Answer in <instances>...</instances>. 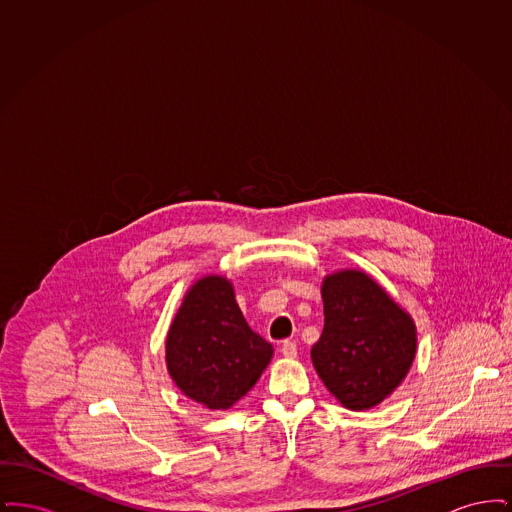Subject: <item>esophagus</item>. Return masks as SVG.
<instances>
[{
  "mask_svg": "<svg viewBox=\"0 0 512 512\" xmlns=\"http://www.w3.org/2000/svg\"><path fill=\"white\" fill-rule=\"evenodd\" d=\"M280 351H282V355H284V357H288V359H293V357L297 355V345H295V341L286 340L284 341V343H282Z\"/></svg>",
  "mask_w": 512,
  "mask_h": 512,
  "instance_id": "1",
  "label": "esophagus"
}]
</instances>
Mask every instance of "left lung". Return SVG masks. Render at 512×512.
<instances>
[{
    "mask_svg": "<svg viewBox=\"0 0 512 512\" xmlns=\"http://www.w3.org/2000/svg\"><path fill=\"white\" fill-rule=\"evenodd\" d=\"M324 330L311 357L324 386L353 411L384 401L407 376L416 353L411 317L359 270L326 276Z\"/></svg>",
    "mask_w": 512,
    "mask_h": 512,
    "instance_id": "8db88e82",
    "label": "left lung"
}]
</instances>
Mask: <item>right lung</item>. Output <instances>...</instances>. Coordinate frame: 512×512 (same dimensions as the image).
Returning <instances> with one entry per match:
<instances>
[{
    "instance_id": "obj_1",
    "label": "right lung",
    "mask_w": 512,
    "mask_h": 512,
    "mask_svg": "<svg viewBox=\"0 0 512 512\" xmlns=\"http://www.w3.org/2000/svg\"><path fill=\"white\" fill-rule=\"evenodd\" d=\"M272 345L255 334L222 276L199 280L184 297L167 336V366L184 395L209 409H230L255 386Z\"/></svg>"
}]
</instances>
